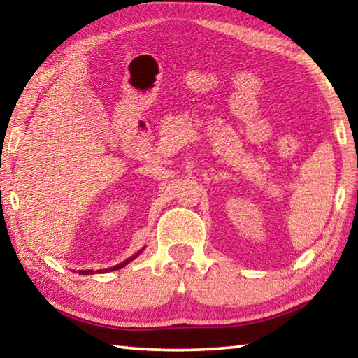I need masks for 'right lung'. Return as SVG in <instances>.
Segmentation results:
<instances>
[{
	"label": "right lung",
	"mask_w": 358,
	"mask_h": 358,
	"mask_svg": "<svg viewBox=\"0 0 358 358\" xmlns=\"http://www.w3.org/2000/svg\"><path fill=\"white\" fill-rule=\"evenodd\" d=\"M138 254H141V251H138V252L136 254V256H132V257H129L128 260H124L123 264L115 265V266H112V268H107V270H99L98 273H102V271H112V270H120V268H123V266H124V265H128V264L131 262V260H134V259L138 256ZM78 273H80V275H93L94 271H93V270H78Z\"/></svg>",
	"instance_id": "1"
}]
</instances>
